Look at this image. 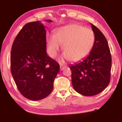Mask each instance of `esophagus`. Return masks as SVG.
<instances>
[{
  "label": "esophagus",
  "instance_id": "esophagus-1",
  "mask_svg": "<svg viewBox=\"0 0 122 122\" xmlns=\"http://www.w3.org/2000/svg\"><path fill=\"white\" fill-rule=\"evenodd\" d=\"M60 68L61 70H63L64 69H65L66 68V67L64 66H63V65H60Z\"/></svg>",
  "mask_w": 122,
  "mask_h": 122
}]
</instances>
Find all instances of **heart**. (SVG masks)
Here are the masks:
<instances>
[{
	"label": "heart",
	"instance_id": "b5f03b06",
	"mask_svg": "<svg viewBox=\"0 0 122 122\" xmlns=\"http://www.w3.org/2000/svg\"><path fill=\"white\" fill-rule=\"evenodd\" d=\"M94 41L92 31L77 24L62 27L57 30L53 36L47 38V49L49 56L54 58L63 45L65 51L63 57L67 60L78 62L91 52Z\"/></svg>",
	"mask_w": 122,
	"mask_h": 122
}]
</instances>
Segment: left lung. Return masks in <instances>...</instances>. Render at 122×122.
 Instances as JSON below:
<instances>
[{
    "instance_id": "8db88e82",
    "label": "left lung",
    "mask_w": 122,
    "mask_h": 122,
    "mask_svg": "<svg viewBox=\"0 0 122 122\" xmlns=\"http://www.w3.org/2000/svg\"><path fill=\"white\" fill-rule=\"evenodd\" d=\"M94 42L89 54L82 61L71 65L72 83L75 90L84 96H93L103 91L109 84L112 59L106 38L91 24Z\"/></svg>"
}]
</instances>
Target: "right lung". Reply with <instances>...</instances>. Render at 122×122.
Here are the masks:
<instances>
[{
    "mask_svg": "<svg viewBox=\"0 0 122 122\" xmlns=\"http://www.w3.org/2000/svg\"><path fill=\"white\" fill-rule=\"evenodd\" d=\"M46 48V30L40 21L25 24L12 46V76L19 92L31 100H40L49 95L60 70L59 64L47 55Z\"/></svg>",
    "mask_w": 122,
    "mask_h": 122,
    "instance_id": "add662e5",
    "label": "right lung"
}]
</instances>
